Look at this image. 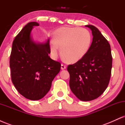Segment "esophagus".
Here are the masks:
<instances>
[{
	"mask_svg": "<svg viewBox=\"0 0 125 125\" xmlns=\"http://www.w3.org/2000/svg\"><path fill=\"white\" fill-rule=\"evenodd\" d=\"M66 67V66L65 64H61V69H62V70L65 69Z\"/></svg>",
	"mask_w": 125,
	"mask_h": 125,
	"instance_id": "34e87169",
	"label": "esophagus"
}]
</instances>
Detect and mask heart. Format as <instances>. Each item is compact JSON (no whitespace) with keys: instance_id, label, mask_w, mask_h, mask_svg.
<instances>
[{"instance_id":"heart-1","label":"heart","mask_w":125,"mask_h":125,"mask_svg":"<svg viewBox=\"0 0 125 125\" xmlns=\"http://www.w3.org/2000/svg\"><path fill=\"white\" fill-rule=\"evenodd\" d=\"M53 41L49 43L52 54L56 57L58 48L62 58L69 63L81 60L89 49L92 42L90 31L85 28L61 27L52 33Z\"/></svg>"}]
</instances>
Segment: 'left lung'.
Listing matches in <instances>:
<instances>
[{
    "label": "left lung",
    "mask_w": 125,
    "mask_h": 125,
    "mask_svg": "<svg viewBox=\"0 0 125 125\" xmlns=\"http://www.w3.org/2000/svg\"><path fill=\"white\" fill-rule=\"evenodd\" d=\"M90 28L93 41L85 56L75 63L69 64L70 88L82 101L97 98L104 92L109 83L112 67L110 44L100 31L93 25Z\"/></svg>",
    "instance_id": "8db88e82"
}]
</instances>
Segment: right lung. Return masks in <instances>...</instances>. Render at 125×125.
Returning a JSON list of instances; mask_svg holds the SVG:
<instances>
[{"mask_svg":"<svg viewBox=\"0 0 125 125\" xmlns=\"http://www.w3.org/2000/svg\"><path fill=\"white\" fill-rule=\"evenodd\" d=\"M39 25L31 21L22 29L13 42L10 56L13 84L20 94L31 100L41 99L47 94L61 67L59 62L49 56V40L45 43H36L31 39V29Z\"/></svg>","mask_w":125,"mask_h":125,"instance_id":"obj_1","label":"right lung"}]
</instances>
